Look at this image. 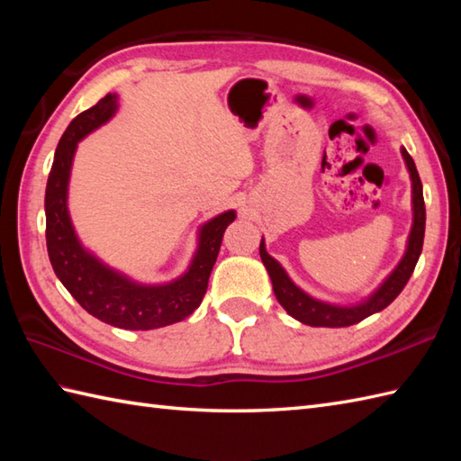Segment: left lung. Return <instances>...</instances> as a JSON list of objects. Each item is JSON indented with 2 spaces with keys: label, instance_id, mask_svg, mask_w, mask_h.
Masks as SVG:
<instances>
[{
  "label": "left lung",
  "instance_id": "8db88e82",
  "mask_svg": "<svg viewBox=\"0 0 461 461\" xmlns=\"http://www.w3.org/2000/svg\"><path fill=\"white\" fill-rule=\"evenodd\" d=\"M402 158L406 162V168L410 172V180H412V230H410L406 251L393 273L380 283V285L370 293L366 299H362L357 305H335V303H327L311 297L309 293L303 291L299 285L293 283L287 276V271L281 267L277 259H273L266 249V240L259 243V256L263 266H266L273 293L279 301V305L285 309L293 319H297L303 325L309 327H350L357 325L362 319H366L375 312H380L393 303L400 291L404 289L410 276L418 263L420 253L424 246V230H426V205H424V194H422V182L416 170V164L412 156L408 154L406 149H400Z\"/></svg>",
  "mask_w": 461,
  "mask_h": 461
}]
</instances>
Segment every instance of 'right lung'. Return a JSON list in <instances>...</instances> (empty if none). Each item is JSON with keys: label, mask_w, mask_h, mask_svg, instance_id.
I'll list each match as a JSON object with an SVG mask.
<instances>
[{"label": "right lung", "mask_w": 461, "mask_h": 461, "mask_svg": "<svg viewBox=\"0 0 461 461\" xmlns=\"http://www.w3.org/2000/svg\"><path fill=\"white\" fill-rule=\"evenodd\" d=\"M116 109L119 96L109 93L91 109L75 116L57 144L45 190L47 253L59 281L89 315L119 329L150 330L180 322L200 307L212 267L218 259L223 231L236 220V210L205 221L198 231V249L188 269L180 277L160 285L134 281L86 249L77 238L68 215V178L77 144L109 122Z\"/></svg>", "instance_id": "obj_1"}]
</instances>
